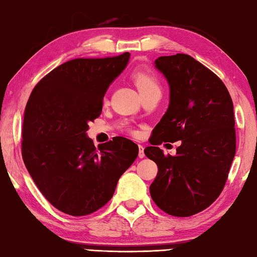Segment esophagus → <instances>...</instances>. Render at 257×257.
Masks as SVG:
<instances>
[{
  "instance_id": "1",
  "label": "esophagus",
  "mask_w": 257,
  "mask_h": 257,
  "mask_svg": "<svg viewBox=\"0 0 257 257\" xmlns=\"http://www.w3.org/2000/svg\"><path fill=\"white\" fill-rule=\"evenodd\" d=\"M138 157L140 159H143L144 157H145V152H144V147L142 145H139V153H138Z\"/></svg>"
}]
</instances>
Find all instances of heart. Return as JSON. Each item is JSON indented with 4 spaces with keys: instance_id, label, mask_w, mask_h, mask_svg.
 I'll list each match as a JSON object with an SVG mask.
<instances>
[{
    "instance_id": "1",
    "label": "heart",
    "mask_w": 257,
    "mask_h": 257,
    "mask_svg": "<svg viewBox=\"0 0 257 257\" xmlns=\"http://www.w3.org/2000/svg\"><path fill=\"white\" fill-rule=\"evenodd\" d=\"M133 79H135L140 94L149 92V91L160 90L156 76L147 69H137L133 72Z\"/></svg>"
}]
</instances>
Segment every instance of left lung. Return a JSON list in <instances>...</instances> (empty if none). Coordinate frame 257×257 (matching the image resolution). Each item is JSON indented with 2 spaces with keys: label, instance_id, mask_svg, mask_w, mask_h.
<instances>
[{
  "label": "left lung",
  "instance_id": "obj_1",
  "mask_svg": "<svg viewBox=\"0 0 257 257\" xmlns=\"http://www.w3.org/2000/svg\"><path fill=\"white\" fill-rule=\"evenodd\" d=\"M154 66L170 86V104L145 149L158 166L150 193L170 215L191 216L212 205L226 184L236 149L233 100L222 80L191 56H161ZM179 140L175 156L156 146Z\"/></svg>",
  "mask_w": 257,
  "mask_h": 257
}]
</instances>
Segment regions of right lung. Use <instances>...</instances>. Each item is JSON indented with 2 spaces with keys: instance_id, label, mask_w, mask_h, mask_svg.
Instances as JSON below:
<instances>
[{
  "instance_id": "1",
  "label": "right lung",
  "mask_w": 257,
  "mask_h": 257,
  "mask_svg": "<svg viewBox=\"0 0 257 257\" xmlns=\"http://www.w3.org/2000/svg\"><path fill=\"white\" fill-rule=\"evenodd\" d=\"M130 61L77 58L57 66L35 86L23 119L22 157L52 206L72 216L101 208L121 174L138 157V145L117 137L94 147L89 122L103 110L105 93Z\"/></svg>"
}]
</instances>
